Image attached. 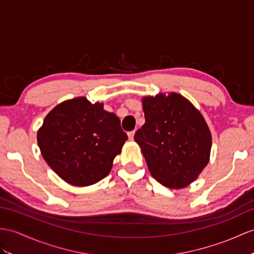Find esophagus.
<instances>
[{"label": "esophagus", "instance_id": "34e87169", "mask_svg": "<svg viewBox=\"0 0 254 254\" xmlns=\"http://www.w3.org/2000/svg\"><path fill=\"white\" fill-rule=\"evenodd\" d=\"M133 135H134V131H129L128 132V138H129V140H133Z\"/></svg>", "mask_w": 254, "mask_h": 254}]
</instances>
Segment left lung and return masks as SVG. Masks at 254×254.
Returning <instances> with one entry per match:
<instances>
[{"instance_id": "8db88e82", "label": "left lung", "mask_w": 254, "mask_h": 254, "mask_svg": "<svg viewBox=\"0 0 254 254\" xmlns=\"http://www.w3.org/2000/svg\"><path fill=\"white\" fill-rule=\"evenodd\" d=\"M145 124L134 133L151 175L169 189L195 181L209 163L212 139L200 112L177 92L142 99Z\"/></svg>"}]
</instances>
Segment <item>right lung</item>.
Instances as JSON below:
<instances>
[{
    "instance_id": "right-lung-1",
    "label": "right lung",
    "mask_w": 254,
    "mask_h": 254,
    "mask_svg": "<svg viewBox=\"0 0 254 254\" xmlns=\"http://www.w3.org/2000/svg\"><path fill=\"white\" fill-rule=\"evenodd\" d=\"M128 139L121 121L85 97L64 101L49 112L38 131V144L48 166L74 187L106 178Z\"/></svg>"
}]
</instances>
